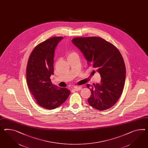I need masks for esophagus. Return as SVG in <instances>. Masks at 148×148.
I'll use <instances>...</instances> for the list:
<instances>
[{
	"instance_id": "esophagus-1",
	"label": "esophagus",
	"mask_w": 148,
	"mask_h": 148,
	"mask_svg": "<svg viewBox=\"0 0 148 148\" xmlns=\"http://www.w3.org/2000/svg\"><path fill=\"white\" fill-rule=\"evenodd\" d=\"M82 87L81 86H77V87H75V90L76 91H80V90H82Z\"/></svg>"
}]
</instances>
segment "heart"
Returning <instances> with one entry per match:
<instances>
[{
	"instance_id": "obj_1",
	"label": "heart",
	"mask_w": 148,
	"mask_h": 148,
	"mask_svg": "<svg viewBox=\"0 0 148 148\" xmlns=\"http://www.w3.org/2000/svg\"><path fill=\"white\" fill-rule=\"evenodd\" d=\"M73 53H69L68 55V56H69L70 55H72V54H73Z\"/></svg>"
}]
</instances>
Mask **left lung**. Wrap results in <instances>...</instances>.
<instances>
[{
    "label": "left lung",
    "instance_id": "obj_1",
    "mask_svg": "<svg viewBox=\"0 0 148 148\" xmlns=\"http://www.w3.org/2000/svg\"><path fill=\"white\" fill-rule=\"evenodd\" d=\"M72 42L83 53L87 65L96 69L101 78L99 84H87L91 91L88 103L99 110L114 106L125 83V64L121 54L113 44L99 37L75 38Z\"/></svg>",
    "mask_w": 148,
    "mask_h": 148
}]
</instances>
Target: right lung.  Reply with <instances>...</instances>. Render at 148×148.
<instances>
[{
    "label": "right lung",
    "instance_id": "right-lung-1",
    "mask_svg": "<svg viewBox=\"0 0 148 148\" xmlns=\"http://www.w3.org/2000/svg\"><path fill=\"white\" fill-rule=\"evenodd\" d=\"M63 37H53L35 47L29 57L26 68V79L32 95L40 106L53 110L66 100L70 91L51 83L53 75L55 50Z\"/></svg>",
    "mask_w": 148,
    "mask_h": 148
}]
</instances>
